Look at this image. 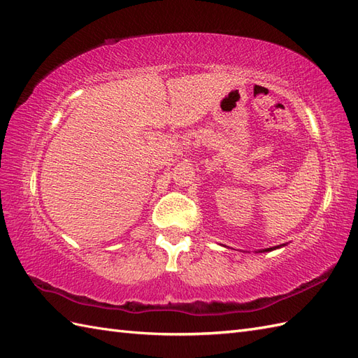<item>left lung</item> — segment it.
I'll return each instance as SVG.
<instances>
[{"label": "left lung", "instance_id": "8db88e82", "mask_svg": "<svg viewBox=\"0 0 358 358\" xmlns=\"http://www.w3.org/2000/svg\"><path fill=\"white\" fill-rule=\"evenodd\" d=\"M282 246H286V243H282V245H278V246H272V248H266V250H260L259 252H269V251H273V250H278V248H282Z\"/></svg>", "mask_w": 358, "mask_h": 358}]
</instances>
